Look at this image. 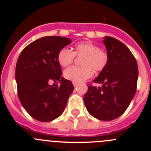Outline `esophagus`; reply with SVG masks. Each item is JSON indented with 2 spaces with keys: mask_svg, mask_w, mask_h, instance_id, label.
I'll return each instance as SVG.
<instances>
[{
  "mask_svg": "<svg viewBox=\"0 0 151 151\" xmlns=\"http://www.w3.org/2000/svg\"><path fill=\"white\" fill-rule=\"evenodd\" d=\"M72 83H73V85H74V87H77V85H78V84H77V83H75V82H73Z\"/></svg>",
  "mask_w": 151,
  "mask_h": 151,
  "instance_id": "obj_1",
  "label": "esophagus"
}]
</instances>
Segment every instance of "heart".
<instances>
[{
    "label": "heart",
    "mask_w": 151,
    "mask_h": 151,
    "mask_svg": "<svg viewBox=\"0 0 151 151\" xmlns=\"http://www.w3.org/2000/svg\"><path fill=\"white\" fill-rule=\"evenodd\" d=\"M83 57L81 58L82 67H70L64 71L66 80L75 83H81L93 75V70L101 71L108 63V55L104 51L91 42H81L76 44L74 51L67 48H63L58 54V61L60 66H69L74 60V57Z\"/></svg>",
    "instance_id": "obj_1"
}]
</instances>
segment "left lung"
<instances>
[{
  "instance_id": "1",
  "label": "left lung",
  "mask_w": 151,
  "mask_h": 151,
  "mask_svg": "<svg viewBox=\"0 0 151 151\" xmlns=\"http://www.w3.org/2000/svg\"><path fill=\"white\" fill-rule=\"evenodd\" d=\"M103 43L108 63L93 80L101 85H88L84 102L93 117L109 121L123 115L133 99L137 90L138 66L132 52L119 40L105 36Z\"/></svg>"
}]
</instances>
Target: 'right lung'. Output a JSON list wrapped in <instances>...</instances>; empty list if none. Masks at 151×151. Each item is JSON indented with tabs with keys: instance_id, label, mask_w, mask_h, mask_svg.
Segmentation results:
<instances>
[{
	"instance_id": "1",
	"label": "right lung",
	"mask_w": 151,
	"mask_h": 151,
	"mask_svg": "<svg viewBox=\"0 0 151 151\" xmlns=\"http://www.w3.org/2000/svg\"><path fill=\"white\" fill-rule=\"evenodd\" d=\"M71 43L70 39L45 36L25 47L18 58L15 71L18 97L34 119L48 122L58 118L73 92L72 83L62 77L58 54ZM58 81L60 86H50Z\"/></svg>"
}]
</instances>
